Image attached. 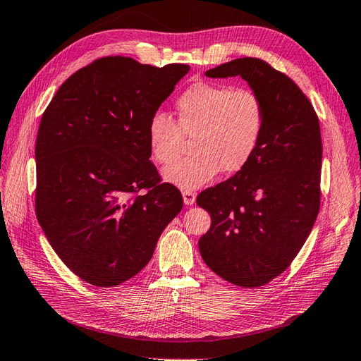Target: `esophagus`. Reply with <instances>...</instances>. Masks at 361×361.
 I'll return each mask as SVG.
<instances>
[{"label": "esophagus", "instance_id": "esophagus-1", "mask_svg": "<svg viewBox=\"0 0 361 361\" xmlns=\"http://www.w3.org/2000/svg\"><path fill=\"white\" fill-rule=\"evenodd\" d=\"M182 197H183V203L190 204V207H191V204L196 202V192H192L191 190H183Z\"/></svg>", "mask_w": 361, "mask_h": 361}]
</instances>
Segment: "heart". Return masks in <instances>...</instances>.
<instances>
[{"mask_svg":"<svg viewBox=\"0 0 361 361\" xmlns=\"http://www.w3.org/2000/svg\"><path fill=\"white\" fill-rule=\"evenodd\" d=\"M174 121L157 112L147 124L152 158L169 165L180 154L183 136H193L191 157L164 170V179L183 190L212 180L219 171L237 173L255 154L266 126V104L249 87L197 82L176 100Z\"/></svg>","mask_w":361,"mask_h":361,"instance_id":"1","label":"heart"}]
</instances>
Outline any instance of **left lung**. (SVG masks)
<instances>
[{
  "mask_svg": "<svg viewBox=\"0 0 361 361\" xmlns=\"http://www.w3.org/2000/svg\"><path fill=\"white\" fill-rule=\"evenodd\" d=\"M204 75H240L266 104L264 132L249 164L196 200L211 214V228L199 240L207 266L231 284L261 287L291 264L319 214V118L288 75L257 57L231 61Z\"/></svg>",
  "mask_w": 361,
  "mask_h": 361,
  "instance_id": "1",
  "label": "left lung"
}]
</instances>
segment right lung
Here are the masks:
<instances>
[{"instance_id": "1", "label": "right lung", "mask_w": 361, "mask_h": 361, "mask_svg": "<svg viewBox=\"0 0 361 361\" xmlns=\"http://www.w3.org/2000/svg\"><path fill=\"white\" fill-rule=\"evenodd\" d=\"M188 65L108 56L63 82L36 138V217L63 264L115 287L141 271L182 194L150 161L147 124Z\"/></svg>"}]
</instances>
